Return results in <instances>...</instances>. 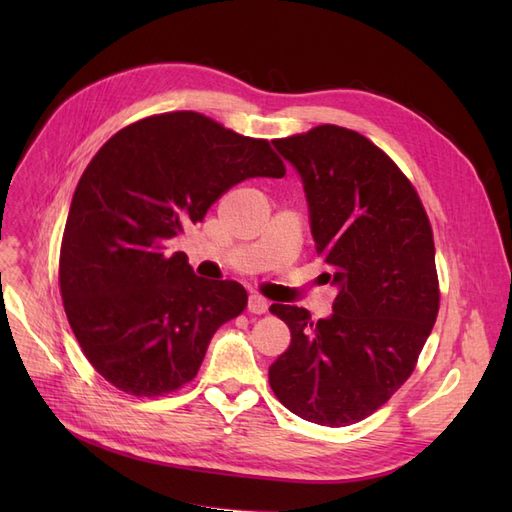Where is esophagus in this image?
<instances>
[{
    "label": "esophagus",
    "mask_w": 512,
    "mask_h": 512,
    "mask_svg": "<svg viewBox=\"0 0 512 512\" xmlns=\"http://www.w3.org/2000/svg\"><path fill=\"white\" fill-rule=\"evenodd\" d=\"M267 309H269V301L265 297H260V294H250V299H247V312L265 314Z\"/></svg>",
    "instance_id": "1"
}]
</instances>
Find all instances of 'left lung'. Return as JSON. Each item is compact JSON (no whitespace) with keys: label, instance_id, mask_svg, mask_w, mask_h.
I'll list each match as a JSON object with an SVG mask.
<instances>
[{"label":"left lung","instance_id":"1","mask_svg":"<svg viewBox=\"0 0 512 512\" xmlns=\"http://www.w3.org/2000/svg\"><path fill=\"white\" fill-rule=\"evenodd\" d=\"M273 145L299 170L316 252L339 292L318 322L303 307H269L290 329L269 384L292 414L346 427L412 376L438 318L431 224L410 179L363 134L324 123Z\"/></svg>","mask_w":512,"mask_h":512}]
</instances>
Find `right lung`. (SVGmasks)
<instances>
[{"mask_svg": "<svg viewBox=\"0 0 512 512\" xmlns=\"http://www.w3.org/2000/svg\"><path fill=\"white\" fill-rule=\"evenodd\" d=\"M265 138L194 111L138 119L100 147L76 185L59 252V290L87 361L115 389L162 397L196 378L213 333L247 292L196 277L166 241L203 222L250 177H284Z\"/></svg>", "mask_w": 512, "mask_h": 512, "instance_id": "1", "label": "right lung"}]
</instances>
